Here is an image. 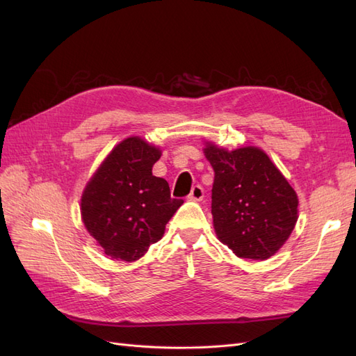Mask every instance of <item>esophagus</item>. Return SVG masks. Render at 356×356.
<instances>
[{
  "instance_id": "34e87169",
  "label": "esophagus",
  "mask_w": 356,
  "mask_h": 356,
  "mask_svg": "<svg viewBox=\"0 0 356 356\" xmlns=\"http://www.w3.org/2000/svg\"><path fill=\"white\" fill-rule=\"evenodd\" d=\"M204 197V190L200 186H195L191 188V193L188 195V200L200 202Z\"/></svg>"
}]
</instances>
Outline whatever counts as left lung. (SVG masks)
<instances>
[{
  "label": "left lung",
  "instance_id": "8db88e82",
  "mask_svg": "<svg viewBox=\"0 0 356 356\" xmlns=\"http://www.w3.org/2000/svg\"><path fill=\"white\" fill-rule=\"evenodd\" d=\"M204 156L215 174L211 208L218 239L241 258L272 257L297 222L293 187L260 148L227 152L208 143Z\"/></svg>",
  "mask_w": 356,
  "mask_h": 356
}]
</instances>
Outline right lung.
Here are the masks:
<instances>
[{
  "label": "right lung",
  "mask_w": 356,
  "mask_h": 356,
  "mask_svg": "<svg viewBox=\"0 0 356 356\" xmlns=\"http://www.w3.org/2000/svg\"><path fill=\"white\" fill-rule=\"evenodd\" d=\"M160 149L134 136L118 144L86 186V229L115 260L135 261L161 239L184 200L172 199L168 181L153 175Z\"/></svg>",
  "instance_id": "1"
}]
</instances>
